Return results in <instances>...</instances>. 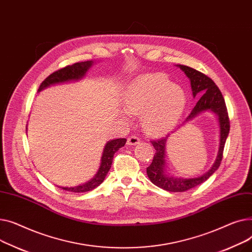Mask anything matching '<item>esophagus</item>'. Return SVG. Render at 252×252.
<instances>
[{"label":"esophagus","mask_w":252,"mask_h":252,"mask_svg":"<svg viewBox=\"0 0 252 252\" xmlns=\"http://www.w3.org/2000/svg\"><path fill=\"white\" fill-rule=\"evenodd\" d=\"M140 142V139L136 136H130L127 139V145H136Z\"/></svg>","instance_id":"1"}]
</instances>
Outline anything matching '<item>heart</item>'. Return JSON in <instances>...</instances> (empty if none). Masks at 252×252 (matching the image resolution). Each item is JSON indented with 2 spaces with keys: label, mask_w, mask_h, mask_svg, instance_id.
I'll use <instances>...</instances> for the list:
<instances>
[{
  "label": "heart",
  "mask_w": 252,
  "mask_h": 252,
  "mask_svg": "<svg viewBox=\"0 0 252 252\" xmlns=\"http://www.w3.org/2000/svg\"><path fill=\"white\" fill-rule=\"evenodd\" d=\"M123 103L129 114L142 115L141 126L147 134L160 136L178 124L187 94L162 74H146L127 86Z\"/></svg>",
  "instance_id": "1"
}]
</instances>
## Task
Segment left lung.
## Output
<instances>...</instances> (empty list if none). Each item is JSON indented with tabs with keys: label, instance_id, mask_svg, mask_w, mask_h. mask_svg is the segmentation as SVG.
<instances>
[{
	"label": "left lung",
	"instance_id": "obj_1",
	"mask_svg": "<svg viewBox=\"0 0 252 252\" xmlns=\"http://www.w3.org/2000/svg\"><path fill=\"white\" fill-rule=\"evenodd\" d=\"M177 67H179L189 78L192 95H193L194 98H199L193 110L191 111L190 115L183 122V125H185L188 121L194 119L195 117H197L201 113L212 112L218 118L220 129L219 151L215 162L208 172L201 176L194 177V178L174 177L168 173L166 160V147L170 134H168L164 138L152 141V144L154 145L156 150V154L153 162L150 165V167L146 168V173L150 180L156 186L164 190L170 192H184L205 182L219 169L221 158H223L224 146L229 135L230 121L225 99L223 95H221V93L220 92L216 83L210 77L204 75L203 73L193 68H190L184 65H177Z\"/></svg>",
	"mask_w": 252,
	"mask_h": 252
}]
</instances>
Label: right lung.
<instances>
[{"label": "right lung", "instance_id": "1", "mask_svg": "<svg viewBox=\"0 0 252 252\" xmlns=\"http://www.w3.org/2000/svg\"><path fill=\"white\" fill-rule=\"evenodd\" d=\"M94 64V61L80 62V63H75L71 66H67L63 69L54 72L49 77H47L41 82L37 93H40L41 91L46 90V88L53 85L81 80L85 76L87 71L92 68ZM26 130H27V126H26ZM125 143H126L125 138L112 139L106 143L105 147H103L102 156L100 158V166L97 170V173L90 181L80 184L78 186H73V187L59 186V187L62 188L63 190H67L70 192H77V193L94 190V188L99 186L103 182V180H105L108 172L111 169L115 153L117 151H119V149H121V147H123Z\"/></svg>", "mask_w": 252, "mask_h": 252}]
</instances>
